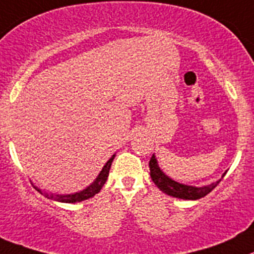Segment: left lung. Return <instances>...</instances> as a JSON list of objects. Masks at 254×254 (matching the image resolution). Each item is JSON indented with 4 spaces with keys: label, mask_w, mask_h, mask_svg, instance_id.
<instances>
[{
    "label": "left lung",
    "mask_w": 254,
    "mask_h": 254,
    "mask_svg": "<svg viewBox=\"0 0 254 254\" xmlns=\"http://www.w3.org/2000/svg\"><path fill=\"white\" fill-rule=\"evenodd\" d=\"M149 168H150V177L151 181L155 183V186L160 189L162 191H164L165 194L170 196H174V198H181V199H190V200H195V199H200L203 196H205L207 194H209L218 184L220 183L222 179L217 181L215 183L210 184L208 187H203V188H196V187H190V186H184V184L177 183V182L172 181L170 178H168L162 170L158 167V163H156L155 156H151L150 160H149ZM226 175V173L223 174V177Z\"/></svg>",
    "instance_id": "8db88e82"
}]
</instances>
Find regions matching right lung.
<instances>
[{"label":"right lung","mask_w":254,"mask_h":254,"mask_svg":"<svg viewBox=\"0 0 254 254\" xmlns=\"http://www.w3.org/2000/svg\"><path fill=\"white\" fill-rule=\"evenodd\" d=\"M114 158H115V155L111 156L110 159H109V162L104 165L103 170H101V173L99 174V177L96 178V181H95L91 186L87 187L86 189L79 191V193L68 194V195H54V194L42 193L40 189H37V190H39L41 194H44L45 196H47V198L54 199V200H58V202L76 203V202H82V200H86V199L91 198V196H94L95 194L99 193V191H100V189L103 188V186L105 184L106 179H108V177H109V170H110L111 163H113Z\"/></svg>","instance_id":"1"}]
</instances>
